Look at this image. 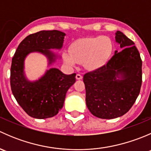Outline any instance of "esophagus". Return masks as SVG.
Segmentation results:
<instances>
[{
	"mask_svg": "<svg viewBox=\"0 0 151 151\" xmlns=\"http://www.w3.org/2000/svg\"><path fill=\"white\" fill-rule=\"evenodd\" d=\"M76 79H77V80H81V79H83V76L80 74H77V75H76Z\"/></svg>",
	"mask_w": 151,
	"mask_h": 151,
	"instance_id": "esophagus-1",
	"label": "esophagus"
}]
</instances>
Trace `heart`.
Returning <instances> with one entry per match:
<instances>
[{
    "mask_svg": "<svg viewBox=\"0 0 151 151\" xmlns=\"http://www.w3.org/2000/svg\"><path fill=\"white\" fill-rule=\"evenodd\" d=\"M112 51V41L107 36L86 38L74 43L70 52H63V58L71 66L83 63L85 68L96 69L106 63Z\"/></svg>",
    "mask_w": 151,
    "mask_h": 151,
    "instance_id": "b5f03b06",
    "label": "heart"
}]
</instances>
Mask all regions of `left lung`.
I'll list each match as a JSON object with an SVG mask.
<instances>
[{
	"label": "left lung",
	"mask_w": 151,
	"mask_h": 151,
	"mask_svg": "<svg viewBox=\"0 0 151 151\" xmlns=\"http://www.w3.org/2000/svg\"><path fill=\"white\" fill-rule=\"evenodd\" d=\"M115 42L123 50H115L106 64L83 76L87 106L94 116L102 119L126 114L142 85V60L134 43L118 30Z\"/></svg>",
	"instance_id": "left-lung-1"
}]
</instances>
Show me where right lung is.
<instances>
[{
  "instance_id": "obj_1",
  "label": "right lung",
  "mask_w": 151,
  "mask_h": 151,
  "mask_svg": "<svg viewBox=\"0 0 151 151\" xmlns=\"http://www.w3.org/2000/svg\"><path fill=\"white\" fill-rule=\"evenodd\" d=\"M65 33L59 30H42L21 42L12 58L10 85L19 106L29 116L37 119L52 118L63 106L68 88L76 81V74L66 75L55 68L47 70L43 77L29 81L24 74V60L29 53L39 52L46 55L49 64L56 55L50 49H60Z\"/></svg>"
}]
</instances>
